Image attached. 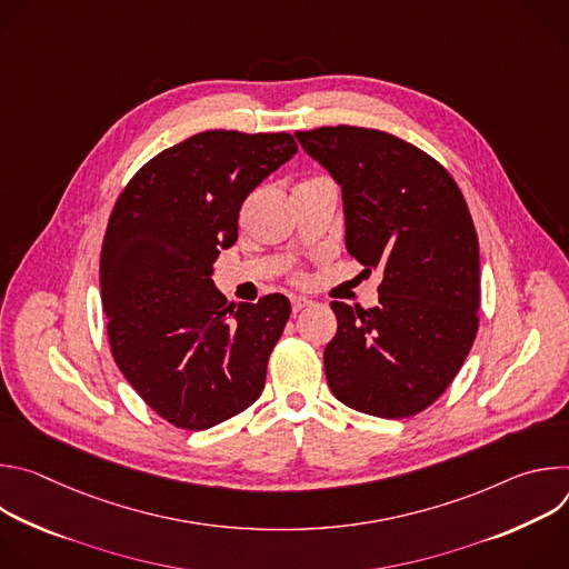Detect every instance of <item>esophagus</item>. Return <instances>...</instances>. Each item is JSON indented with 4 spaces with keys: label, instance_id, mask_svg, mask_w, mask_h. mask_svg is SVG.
<instances>
[{
    "label": "esophagus",
    "instance_id": "obj_1",
    "mask_svg": "<svg viewBox=\"0 0 569 569\" xmlns=\"http://www.w3.org/2000/svg\"><path fill=\"white\" fill-rule=\"evenodd\" d=\"M290 303H292V312H299L301 308L310 306L312 301H310V299H306V297H292V299H290Z\"/></svg>",
    "mask_w": 569,
    "mask_h": 569
}]
</instances>
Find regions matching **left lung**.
<instances>
[{"label": "left lung", "instance_id": "left-lung-1", "mask_svg": "<svg viewBox=\"0 0 569 569\" xmlns=\"http://www.w3.org/2000/svg\"><path fill=\"white\" fill-rule=\"evenodd\" d=\"M342 187L347 250L380 268L378 306L333 301L338 333L323 371L338 400L408 419L448 389L479 327V242L468 204L435 157L389 132H295Z\"/></svg>", "mask_w": 569, "mask_h": 569}]
</instances>
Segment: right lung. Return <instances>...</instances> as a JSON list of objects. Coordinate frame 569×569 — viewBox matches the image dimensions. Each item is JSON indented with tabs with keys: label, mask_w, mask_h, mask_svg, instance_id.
<instances>
[{
	"label": "right lung",
	"mask_w": 569,
	"mask_h": 569,
	"mask_svg": "<svg viewBox=\"0 0 569 569\" xmlns=\"http://www.w3.org/2000/svg\"><path fill=\"white\" fill-rule=\"evenodd\" d=\"M295 152L288 132H198L146 161L114 202L101 250L110 351L176 428L218 426L263 391L290 301L227 306L211 272L242 200Z\"/></svg>",
	"instance_id": "add662e5"
}]
</instances>
